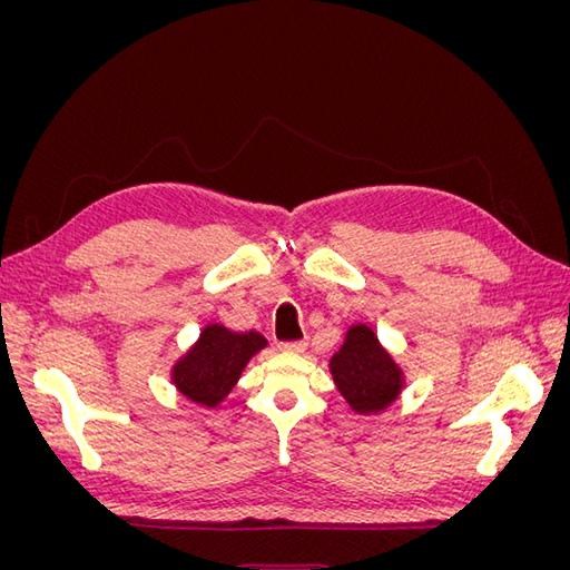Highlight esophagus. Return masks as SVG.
<instances>
[{
  "instance_id": "obj_1",
  "label": "esophagus",
  "mask_w": 570,
  "mask_h": 570,
  "mask_svg": "<svg viewBox=\"0 0 570 570\" xmlns=\"http://www.w3.org/2000/svg\"><path fill=\"white\" fill-rule=\"evenodd\" d=\"M281 352H287V354H302L306 350V340H295V342H281L278 344Z\"/></svg>"
}]
</instances>
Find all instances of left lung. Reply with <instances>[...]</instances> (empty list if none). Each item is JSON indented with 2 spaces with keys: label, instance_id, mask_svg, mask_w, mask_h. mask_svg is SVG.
I'll list each match as a JSON object with an SVG mask.
<instances>
[{
  "label": "left lung",
  "instance_id": "left-lung-1",
  "mask_svg": "<svg viewBox=\"0 0 570 570\" xmlns=\"http://www.w3.org/2000/svg\"><path fill=\"white\" fill-rule=\"evenodd\" d=\"M333 381L361 416L385 411L404 387V373L368 325L356 323L331 358Z\"/></svg>",
  "mask_w": 570,
  "mask_h": 570
}]
</instances>
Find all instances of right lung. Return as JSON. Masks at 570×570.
I'll return each mask as SVG.
<instances>
[{"mask_svg": "<svg viewBox=\"0 0 570 570\" xmlns=\"http://www.w3.org/2000/svg\"><path fill=\"white\" fill-rule=\"evenodd\" d=\"M266 344V337L254 331L233 333L226 325L209 323L193 347L176 361L170 381L189 402L214 409L226 400L249 358Z\"/></svg>", "mask_w": 570, "mask_h": 570, "instance_id": "add662e5", "label": "right lung"}]
</instances>
